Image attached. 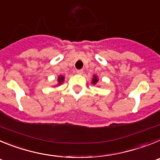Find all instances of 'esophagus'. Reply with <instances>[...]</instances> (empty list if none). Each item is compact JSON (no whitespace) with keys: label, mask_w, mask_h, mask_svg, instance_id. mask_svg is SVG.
I'll return each mask as SVG.
<instances>
[{"label":"esophagus","mask_w":160,"mask_h":160,"mask_svg":"<svg viewBox=\"0 0 160 160\" xmlns=\"http://www.w3.org/2000/svg\"><path fill=\"white\" fill-rule=\"evenodd\" d=\"M76 73H77L78 74H82V73H83V70H76Z\"/></svg>","instance_id":"1"}]
</instances>
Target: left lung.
<instances>
[{"instance_id": "1", "label": "left lung", "mask_w": 160, "mask_h": 160, "mask_svg": "<svg viewBox=\"0 0 160 160\" xmlns=\"http://www.w3.org/2000/svg\"><path fill=\"white\" fill-rule=\"evenodd\" d=\"M98 82V77L96 75H94L93 76V78H92V83L94 85H95L96 83Z\"/></svg>"}]
</instances>
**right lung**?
Instances as JSON below:
<instances>
[{
  "instance_id": "add662e5",
  "label": "right lung",
  "mask_w": 160,
  "mask_h": 160,
  "mask_svg": "<svg viewBox=\"0 0 160 160\" xmlns=\"http://www.w3.org/2000/svg\"><path fill=\"white\" fill-rule=\"evenodd\" d=\"M64 78H65L63 77L62 75L59 76V77L58 78V86H59V85L62 84V83L64 82Z\"/></svg>"
}]
</instances>
